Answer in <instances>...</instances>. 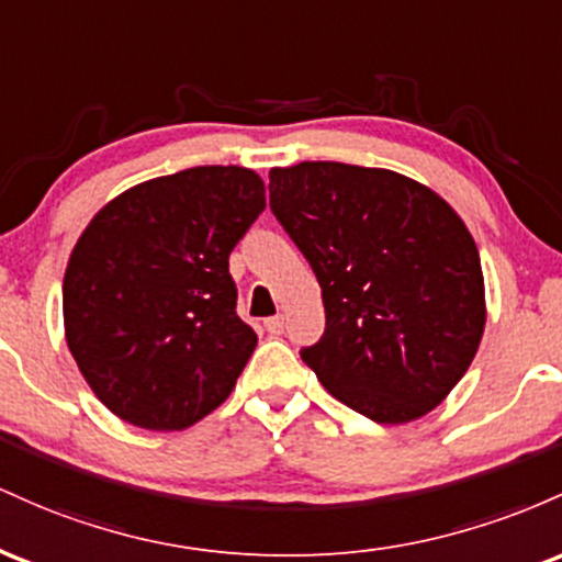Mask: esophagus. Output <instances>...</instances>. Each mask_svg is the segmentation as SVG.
I'll return each mask as SVG.
<instances>
[{"instance_id":"1","label":"esophagus","mask_w":562,"mask_h":562,"mask_svg":"<svg viewBox=\"0 0 562 562\" xmlns=\"http://www.w3.org/2000/svg\"><path fill=\"white\" fill-rule=\"evenodd\" d=\"M265 331L270 334V337H279L283 331V315H273V318H265Z\"/></svg>"}]
</instances>
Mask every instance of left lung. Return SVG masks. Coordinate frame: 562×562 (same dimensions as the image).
Instances as JSON below:
<instances>
[{
    "label": "left lung",
    "mask_w": 562,
    "mask_h": 562,
    "mask_svg": "<svg viewBox=\"0 0 562 562\" xmlns=\"http://www.w3.org/2000/svg\"><path fill=\"white\" fill-rule=\"evenodd\" d=\"M270 210L311 262L324 337L300 356L352 412L403 425L432 412L481 345L485 289L468 225L390 169H270Z\"/></svg>",
    "instance_id": "obj_1"
}]
</instances>
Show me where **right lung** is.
<instances>
[{
    "mask_svg": "<svg viewBox=\"0 0 562 562\" xmlns=\"http://www.w3.org/2000/svg\"><path fill=\"white\" fill-rule=\"evenodd\" d=\"M265 210L247 167H193L116 196L63 279L66 342L105 408L143 430H186L236 387L257 334L236 313L228 257Z\"/></svg>",
    "mask_w": 562,
    "mask_h": 562,
    "instance_id": "1",
    "label": "right lung"
}]
</instances>
